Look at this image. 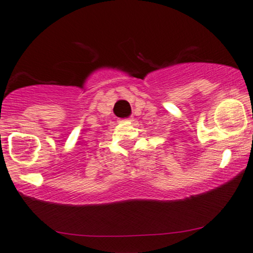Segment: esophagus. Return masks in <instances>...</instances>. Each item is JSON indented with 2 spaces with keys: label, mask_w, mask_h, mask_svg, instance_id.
Returning <instances> with one entry per match:
<instances>
[{
  "label": "esophagus",
  "mask_w": 253,
  "mask_h": 253,
  "mask_svg": "<svg viewBox=\"0 0 253 253\" xmlns=\"http://www.w3.org/2000/svg\"><path fill=\"white\" fill-rule=\"evenodd\" d=\"M123 121H125V123H130V121H133V118H128V119H125V120H123Z\"/></svg>",
  "instance_id": "obj_1"
}]
</instances>
